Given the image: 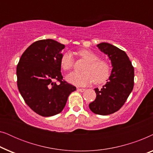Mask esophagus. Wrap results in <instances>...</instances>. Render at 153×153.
I'll use <instances>...</instances> for the list:
<instances>
[{
	"mask_svg": "<svg viewBox=\"0 0 153 153\" xmlns=\"http://www.w3.org/2000/svg\"><path fill=\"white\" fill-rule=\"evenodd\" d=\"M85 90V89H84V88H77V91L79 92H81V93H82V92H84Z\"/></svg>",
	"mask_w": 153,
	"mask_h": 153,
	"instance_id": "1",
	"label": "esophagus"
}]
</instances>
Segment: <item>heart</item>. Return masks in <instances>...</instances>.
I'll list each match as a JSON object with an SVG mask.
<instances>
[{
  "instance_id": "obj_1",
  "label": "heart",
  "mask_w": 153,
  "mask_h": 153,
  "mask_svg": "<svg viewBox=\"0 0 153 153\" xmlns=\"http://www.w3.org/2000/svg\"><path fill=\"white\" fill-rule=\"evenodd\" d=\"M77 54L88 62L83 68V72H71L66 76L69 83L78 86H84L94 81L95 83H101L109 76L110 65L104 60L99 59V56L94 52L87 49H82ZM74 65V58L72 53L65 52L60 58V65L64 70H69Z\"/></svg>"
}]
</instances>
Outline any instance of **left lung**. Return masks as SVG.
<instances>
[{
  "mask_svg": "<svg viewBox=\"0 0 153 153\" xmlns=\"http://www.w3.org/2000/svg\"><path fill=\"white\" fill-rule=\"evenodd\" d=\"M111 60L112 70L107 82L101 89L95 88L96 99L89 108L96 114L106 116L122 107L134 87V70L127 53L116 46L102 42L97 45Z\"/></svg>",
  "mask_w": 153,
  "mask_h": 153,
  "instance_id": "obj_1",
  "label": "left lung"
}]
</instances>
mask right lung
I'll list each match as a JSON object with an SVG mask.
<instances>
[{
	"instance_id": "1",
	"label": "right lung",
	"mask_w": 153,
	"mask_h": 153,
	"mask_svg": "<svg viewBox=\"0 0 153 153\" xmlns=\"http://www.w3.org/2000/svg\"><path fill=\"white\" fill-rule=\"evenodd\" d=\"M65 47L51 39L35 42L24 52L16 67L19 91L27 105L42 116L61 112L68 96L76 91V87L62 80L60 58Z\"/></svg>"
}]
</instances>
